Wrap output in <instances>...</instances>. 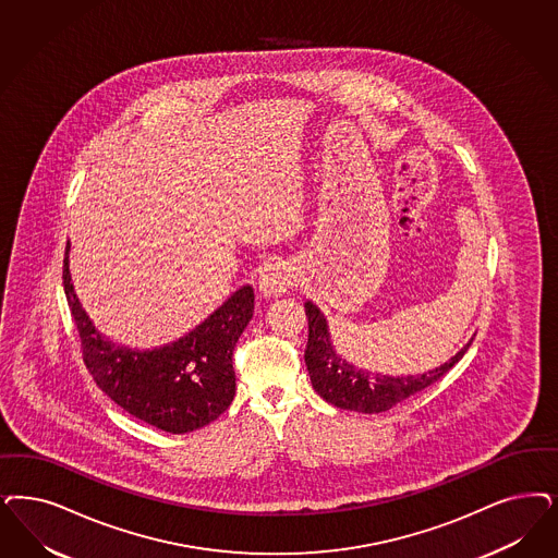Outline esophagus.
I'll return each mask as SVG.
<instances>
[{
    "label": "esophagus",
    "mask_w": 558,
    "mask_h": 558,
    "mask_svg": "<svg viewBox=\"0 0 558 558\" xmlns=\"http://www.w3.org/2000/svg\"><path fill=\"white\" fill-rule=\"evenodd\" d=\"M296 284L294 266L284 259H271L259 274V292L264 296H280Z\"/></svg>",
    "instance_id": "1"
}]
</instances>
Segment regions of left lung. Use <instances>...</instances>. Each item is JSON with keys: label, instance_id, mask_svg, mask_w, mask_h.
<instances>
[{"label": "left lung", "instance_id": "left-lung-1", "mask_svg": "<svg viewBox=\"0 0 558 558\" xmlns=\"http://www.w3.org/2000/svg\"><path fill=\"white\" fill-rule=\"evenodd\" d=\"M305 313L308 319L305 365L311 375L313 389L336 408L365 412V414L385 412L412 398L414 393L423 391L428 385L439 381L445 373L451 371V366L460 363L461 356L472 344L470 340L456 356L449 359V363L437 366L433 371H426L423 375H402V377H389L381 373L373 375L361 366L348 363L347 359H342L333 350L326 317L311 301L305 303Z\"/></svg>", "mask_w": 558, "mask_h": 558}]
</instances>
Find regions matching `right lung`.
I'll use <instances>...</instances> for the list:
<instances>
[{
	"label": "right lung",
	"instance_id": "right-lung-1",
	"mask_svg": "<svg viewBox=\"0 0 558 558\" xmlns=\"http://www.w3.org/2000/svg\"><path fill=\"white\" fill-rule=\"evenodd\" d=\"M63 290L95 384L137 421L183 435L216 421L234 398L232 350L253 317V289L232 292L222 307L173 344L137 350L102 338L80 305L63 257Z\"/></svg>",
	"mask_w": 558,
	"mask_h": 558
}]
</instances>
